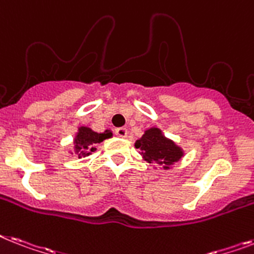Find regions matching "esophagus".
Masks as SVG:
<instances>
[{
  "label": "esophagus",
  "mask_w": 254,
  "mask_h": 254,
  "mask_svg": "<svg viewBox=\"0 0 254 254\" xmlns=\"http://www.w3.org/2000/svg\"><path fill=\"white\" fill-rule=\"evenodd\" d=\"M117 137H121V138H125L127 135V130L125 127H117L116 130H115Z\"/></svg>",
  "instance_id": "obj_1"
}]
</instances>
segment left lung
<instances>
[{"label":"left lung","instance_id":"8db88e82","mask_svg":"<svg viewBox=\"0 0 254 254\" xmlns=\"http://www.w3.org/2000/svg\"><path fill=\"white\" fill-rule=\"evenodd\" d=\"M135 147L141 150V155L148 163H156L168 170L170 166L179 162L183 156V151L172 141L167 139L158 127H151L145 131L135 142Z\"/></svg>","mask_w":254,"mask_h":254}]
</instances>
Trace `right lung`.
I'll return each mask as SVG.
<instances>
[{
	"label": "right lung",
	"mask_w": 254,
	"mask_h": 254,
	"mask_svg": "<svg viewBox=\"0 0 254 254\" xmlns=\"http://www.w3.org/2000/svg\"><path fill=\"white\" fill-rule=\"evenodd\" d=\"M112 137V131L106 130L104 133H96V131H92L90 127H79L78 130L77 137L74 139V148H75V152L78 154V156H86L90 155L91 152H94L96 148L95 145L96 143H100L107 138Z\"/></svg>",
	"instance_id": "add662e5"
}]
</instances>
